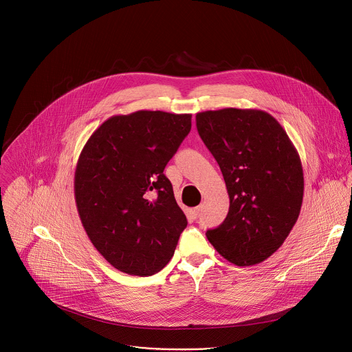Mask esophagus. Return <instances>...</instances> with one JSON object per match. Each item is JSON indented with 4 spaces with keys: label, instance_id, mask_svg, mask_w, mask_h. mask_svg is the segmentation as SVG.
Wrapping results in <instances>:
<instances>
[{
    "label": "esophagus",
    "instance_id": "esophagus-1",
    "mask_svg": "<svg viewBox=\"0 0 352 352\" xmlns=\"http://www.w3.org/2000/svg\"><path fill=\"white\" fill-rule=\"evenodd\" d=\"M200 209H202V208L197 206V208H195V209H192V210H190L192 219H197V217H199V214H200Z\"/></svg>",
    "mask_w": 352,
    "mask_h": 352
}]
</instances>
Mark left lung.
Here are the masks:
<instances>
[{
  "mask_svg": "<svg viewBox=\"0 0 352 352\" xmlns=\"http://www.w3.org/2000/svg\"><path fill=\"white\" fill-rule=\"evenodd\" d=\"M196 126L230 196L226 220L206 236L228 262L258 265L283 245L302 206L304 171L296 148L262 110L197 113Z\"/></svg>",
  "mask_w": 352,
  "mask_h": 352,
  "instance_id": "obj_1",
  "label": "left lung"
}]
</instances>
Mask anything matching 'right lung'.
Masks as SVG:
<instances>
[{"label": "right lung", "mask_w": 352, "mask_h": 352, "mask_svg": "<svg viewBox=\"0 0 352 352\" xmlns=\"http://www.w3.org/2000/svg\"><path fill=\"white\" fill-rule=\"evenodd\" d=\"M190 120L147 110L114 116L82 148L74 182L78 213L93 246L122 273L160 272L188 224L163 171Z\"/></svg>", "instance_id": "1"}]
</instances>
